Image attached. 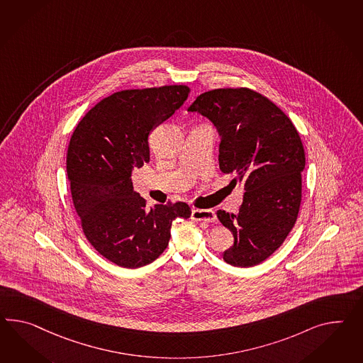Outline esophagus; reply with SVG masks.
I'll return each mask as SVG.
<instances>
[{
    "instance_id": "obj_1",
    "label": "esophagus",
    "mask_w": 363,
    "mask_h": 363,
    "mask_svg": "<svg viewBox=\"0 0 363 363\" xmlns=\"http://www.w3.org/2000/svg\"><path fill=\"white\" fill-rule=\"evenodd\" d=\"M191 218L195 221H203V223H214L216 221V213L212 209H194Z\"/></svg>"
}]
</instances>
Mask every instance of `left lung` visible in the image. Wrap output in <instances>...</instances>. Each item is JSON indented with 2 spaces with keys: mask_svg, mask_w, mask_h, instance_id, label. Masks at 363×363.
Listing matches in <instances>:
<instances>
[{
  "mask_svg": "<svg viewBox=\"0 0 363 363\" xmlns=\"http://www.w3.org/2000/svg\"><path fill=\"white\" fill-rule=\"evenodd\" d=\"M188 112L200 113L218 131V163L243 184L237 214L218 211L234 243L223 260L252 267L267 259L287 238L301 203L306 154L298 130L267 97L249 88H223L200 94Z\"/></svg>",
  "mask_w": 363,
  "mask_h": 363,
  "instance_id": "left-lung-1",
  "label": "left lung"
}]
</instances>
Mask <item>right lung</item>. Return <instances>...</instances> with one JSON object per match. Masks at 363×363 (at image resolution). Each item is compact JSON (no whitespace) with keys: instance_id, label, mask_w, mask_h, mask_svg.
<instances>
[{"instance_id":"add662e5","label":"right lung","mask_w":363,"mask_h":363,"mask_svg":"<svg viewBox=\"0 0 363 363\" xmlns=\"http://www.w3.org/2000/svg\"><path fill=\"white\" fill-rule=\"evenodd\" d=\"M186 85L121 91L101 100L76 126L67 175L86 240L104 258L138 269L158 258L172 221L191 217L186 203L146 206L131 174L150 162L149 135L188 97Z\"/></svg>"}]
</instances>
